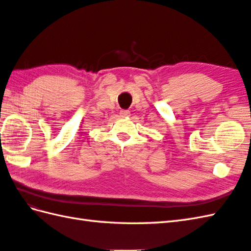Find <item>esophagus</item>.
I'll list each match as a JSON object with an SVG mask.
<instances>
[{"instance_id": "esophagus-1", "label": "esophagus", "mask_w": 251, "mask_h": 251, "mask_svg": "<svg viewBox=\"0 0 251 251\" xmlns=\"http://www.w3.org/2000/svg\"><path fill=\"white\" fill-rule=\"evenodd\" d=\"M120 114H121L122 116H129V114H130V112H129L128 110H121V112H120Z\"/></svg>"}]
</instances>
